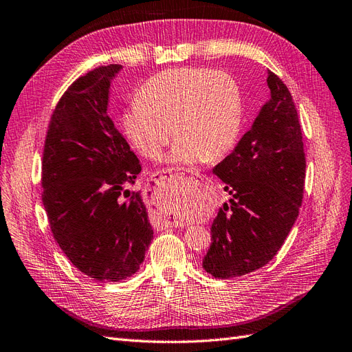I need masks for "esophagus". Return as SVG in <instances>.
<instances>
[{"mask_svg":"<svg viewBox=\"0 0 352 352\" xmlns=\"http://www.w3.org/2000/svg\"><path fill=\"white\" fill-rule=\"evenodd\" d=\"M174 173V169H164L162 170V175H170ZM166 227H182V224H178V223H173V221H166Z\"/></svg>","mask_w":352,"mask_h":352,"instance_id":"esophagus-1","label":"esophagus"}]
</instances>
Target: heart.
<instances>
[{
  "mask_svg": "<svg viewBox=\"0 0 352 352\" xmlns=\"http://www.w3.org/2000/svg\"><path fill=\"white\" fill-rule=\"evenodd\" d=\"M122 126L129 143L147 159L162 156L173 133L178 140L170 162L221 159L234 147L242 128L239 85L221 70H164L140 88L137 102L125 110Z\"/></svg>",
  "mask_w": 352,
  "mask_h": 352,
  "instance_id": "1",
  "label": "heart"
}]
</instances>
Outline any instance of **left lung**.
<instances>
[{
	"instance_id": "8db88e82",
	"label": "left lung",
	"mask_w": 352,
	"mask_h": 352,
	"mask_svg": "<svg viewBox=\"0 0 352 352\" xmlns=\"http://www.w3.org/2000/svg\"><path fill=\"white\" fill-rule=\"evenodd\" d=\"M267 84L271 98L252 128L214 168L230 195L210 227L212 243L202 264L215 278L245 276L268 264L302 204L305 153L296 107L276 74L268 72Z\"/></svg>"
}]
</instances>
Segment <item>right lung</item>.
<instances>
[{
	"instance_id": "right-lung-1",
	"label": "right lung",
	"mask_w": 352,
	"mask_h": 352,
	"mask_svg": "<svg viewBox=\"0 0 352 352\" xmlns=\"http://www.w3.org/2000/svg\"><path fill=\"white\" fill-rule=\"evenodd\" d=\"M120 65L100 66L70 85L52 115L43 153V204L63 254L98 282L137 273L153 228L140 192L142 170L107 115L110 81Z\"/></svg>"
}]
</instances>
